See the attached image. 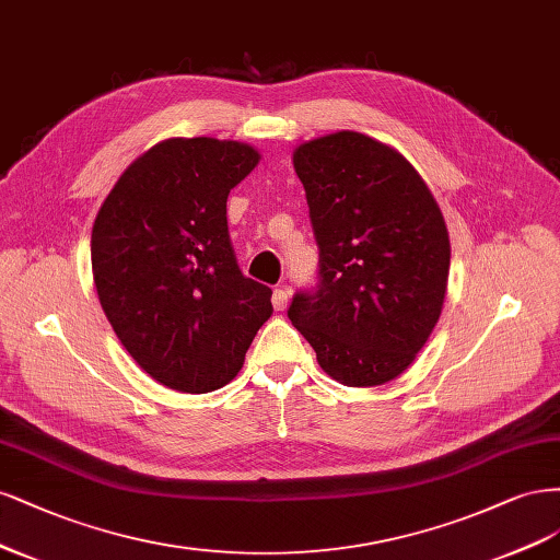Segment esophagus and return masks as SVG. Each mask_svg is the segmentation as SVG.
<instances>
[{
  "label": "esophagus",
  "mask_w": 560,
  "mask_h": 560,
  "mask_svg": "<svg viewBox=\"0 0 560 560\" xmlns=\"http://www.w3.org/2000/svg\"><path fill=\"white\" fill-rule=\"evenodd\" d=\"M272 304H275L277 312H283L288 306V291H283V288H277L275 295H272Z\"/></svg>",
  "instance_id": "1"
}]
</instances>
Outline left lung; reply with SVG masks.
Returning a JSON list of instances; mask_svg holds the SVG:
<instances>
[{
  "instance_id": "obj_1",
  "label": "left lung",
  "mask_w": 560,
  "mask_h": 560,
  "mask_svg": "<svg viewBox=\"0 0 560 560\" xmlns=\"http://www.w3.org/2000/svg\"><path fill=\"white\" fill-rule=\"evenodd\" d=\"M293 165L310 205L318 281L288 318L345 386L400 376L442 314L451 246L419 172L360 132L306 141Z\"/></svg>"
}]
</instances>
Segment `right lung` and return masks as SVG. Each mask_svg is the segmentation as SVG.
I'll use <instances>...</instances> for the list:
<instances>
[{"instance_id": "obj_1", "label": "right lung", "mask_w": 560, "mask_h": 560, "mask_svg": "<svg viewBox=\"0 0 560 560\" xmlns=\"http://www.w3.org/2000/svg\"><path fill=\"white\" fill-rule=\"evenodd\" d=\"M258 160L240 141H160L97 213L90 256L100 304L162 386L223 388L275 312L272 288L244 277L228 232V195Z\"/></svg>"}]
</instances>
